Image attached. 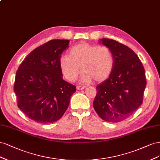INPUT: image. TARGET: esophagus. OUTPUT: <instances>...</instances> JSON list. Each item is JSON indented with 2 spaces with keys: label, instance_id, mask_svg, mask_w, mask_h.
Returning a JSON list of instances; mask_svg holds the SVG:
<instances>
[{
  "label": "esophagus",
  "instance_id": "esophagus-1",
  "mask_svg": "<svg viewBox=\"0 0 160 160\" xmlns=\"http://www.w3.org/2000/svg\"><path fill=\"white\" fill-rule=\"evenodd\" d=\"M86 88V86H76L77 90H84Z\"/></svg>",
  "mask_w": 160,
  "mask_h": 160
}]
</instances>
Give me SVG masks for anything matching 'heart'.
<instances>
[{
    "label": "heart",
    "mask_w": 160,
    "mask_h": 160,
    "mask_svg": "<svg viewBox=\"0 0 160 160\" xmlns=\"http://www.w3.org/2000/svg\"><path fill=\"white\" fill-rule=\"evenodd\" d=\"M115 64L114 56L106 46L80 42L72 47L68 56L59 58V67L64 78L75 81L80 71L82 82H102L109 78Z\"/></svg>",
    "instance_id": "b5f03b06"
}]
</instances>
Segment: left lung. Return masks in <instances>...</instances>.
Returning a JSON list of instances; mask_svg holds the SVG:
<instances>
[{
	"mask_svg": "<svg viewBox=\"0 0 160 160\" xmlns=\"http://www.w3.org/2000/svg\"><path fill=\"white\" fill-rule=\"evenodd\" d=\"M100 41L112 51L115 64L109 78L96 86L93 106L102 120L116 123L130 117L142 105L145 70L137 54L127 46L109 38Z\"/></svg>",
	"mask_w": 160,
	"mask_h": 160,
	"instance_id": "obj_1",
	"label": "left lung"
}]
</instances>
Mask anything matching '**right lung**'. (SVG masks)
<instances>
[{
    "instance_id": "1",
    "label": "right lung",
    "mask_w": 160,
    "mask_h": 160,
    "mask_svg": "<svg viewBox=\"0 0 160 160\" xmlns=\"http://www.w3.org/2000/svg\"><path fill=\"white\" fill-rule=\"evenodd\" d=\"M70 40L55 39L33 50L20 64L14 91L17 105L30 119L50 123L62 117L76 87L62 78L59 58Z\"/></svg>"
}]
</instances>
